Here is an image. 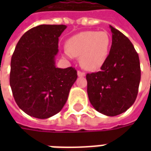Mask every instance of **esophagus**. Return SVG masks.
I'll use <instances>...</instances> for the list:
<instances>
[{
	"label": "esophagus",
	"instance_id": "obj_1",
	"mask_svg": "<svg viewBox=\"0 0 151 151\" xmlns=\"http://www.w3.org/2000/svg\"><path fill=\"white\" fill-rule=\"evenodd\" d=\"M78 77H85L86 76V73L84 72H81V71H78Z\"/></svg>",
	"mask_w": 151,
	"mask_h": 151
}]
</instances>
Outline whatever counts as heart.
Listing matches in <instances>:
<instances>
[{"mask_svg": "<svg viewBox=\"0 0 151 151\" xmlns=\"http://www.w3.org/2000/svg\"><path fill=\"white\" fill-rule=\"evenodd\" d=\"M111 47V36L107 31H82L69 38L64 52L67 57L80 56L85 69L97 70L104 64Z\"/></svg>", "mask_w": 151, "mask_h": 151, "instance_id": "b5f03b06", "label": "heart"}]
</instances>
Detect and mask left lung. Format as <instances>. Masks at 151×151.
<instances>
[{
  "mask_svg": "<svg viewBox=\"0 0 151 151\" xmlns=\"http://www.w3.org/2000/svg\"><path fill=\"white\" fill-rule=\"evenodd\" d=\"M112 43L100 71L86 74L89 100L96 111L115 116L127 111L138 92L141 69L138 54L130 40L109 26Z\"/></svg>",
  "mask_w": 151,
  "mask_h": 151,
  "instance_id": "1",
  "label": "left lung"
}]
</instances>
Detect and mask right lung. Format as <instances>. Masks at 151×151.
Wrapping results in <instances>:
<instances>
[{"instance_id": "obj_1", "label": "right lung", "mask_w": 151, "mask_h": 151, "mask_svg": "<svg viewBox=\"0 0 151 151\" xmlns=\"http://www.w3.org/2000/svg\"><path fill=\"white\" fill-rule=\"evenodd\" d=\"M65 25H40L27 31L16 45L9 84L16 104L25 113L47 119L65 104L78 75L75 69L56 66L58 41Z\"/></svg>"}]
</instances>
